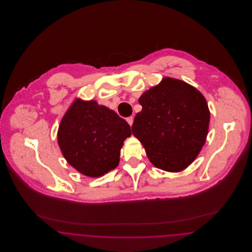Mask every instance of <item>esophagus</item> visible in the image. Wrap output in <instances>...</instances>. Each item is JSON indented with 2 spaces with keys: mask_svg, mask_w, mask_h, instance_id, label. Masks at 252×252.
<instances>
[{
  "mask_svg": "<svg viewBox=\"0 0 252 252\" xmlns=\"http://www.w3.org/2000/svg\"><path fill=\"white\" fill-rule=\"evenodd\" d=\"M133 120H134V119H133V117H132V116H129V117H127V118H126V122L128 123V125H129V126H132V124H133Z\"/></svg>",
  "mask_w": 252,
  "mask_h": 252,
  "instance_id": "1",
  "label": "esophagus"
}]
</instances>
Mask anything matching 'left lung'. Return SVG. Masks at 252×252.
Wrapping results in <instances>:
<instances>
[{"label":"left lung","instance_id":"1","mask_svg":"<svg viewBox=\"0 0 252 252\" xmlns=\"http://www.w3.org/2000/svg\"><path fill=\"white\" fill-rule=\"evenodd\" d=\"M139 103L143 109L131 130L149 160L168 172L189 166L208 135L210 110L204 96L183 81L165 77L143 94Z\"/></svg>","mask_w":252,"mask_h":252}]
</instances>
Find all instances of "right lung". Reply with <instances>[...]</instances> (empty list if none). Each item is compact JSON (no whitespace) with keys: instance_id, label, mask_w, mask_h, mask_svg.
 I'll use <instances>...</instances> for the list:
<instances>
[{"instance_id":"add662e5","label":"right lung","mask_w":252,"mask_h":252,"mask_svg":"<svg viewBox=\"0 0 252 252\" xmlns=\"http://www.w3.org/2000/svg\"><path fill=\"white\" fill-rule=\"evenodd\" d=\"M130 135L129 125L113 110L76 100L62 118L58 141L72 167L96 178L117 167L121 147Z\"/></svg>"}]
</instances>
